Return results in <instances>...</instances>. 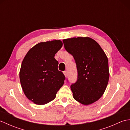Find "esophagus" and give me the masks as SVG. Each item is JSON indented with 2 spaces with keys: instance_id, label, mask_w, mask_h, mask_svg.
<instances>
[{
  "instance_id": "obj_1",
  "label": "esophagus",
  "mask_w": 130,
  "mask_h": 130,
  "mask_svg": "<svg viewBox=\"0 0 130 130\" xmlns=\"http://www.w3.org/2000/svg\"><path fill=\"white\" fill-rule=\"evenodd\" d=\"M63 74H64V75H65V76L66 77V78H67V76H68V72H67V71H63Z\"/></svg>"
}]
</instances>
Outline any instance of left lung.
I'll list each match as a JSON object with an SVG mask.
<instances>
[{"instance_id": "8db88e82", "label": "left lung", "mask_w": 130, "mask_h": 130, "mask_svg": "<svg viewBox=\"0 0 130 130\" xmlns=\"http://www.w3.org/2000/svg\"><path fill=\"white\" fill-rule=\"evenodd\" d=\"M64 47L73 55L78 79L70 88L75 100L84 105L97 101L103 95L109 80L108 60L100 45L90 37L63 40Z\"/></svg>"}]
</instances>
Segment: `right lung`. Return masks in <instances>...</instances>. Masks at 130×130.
<instances>
[{
    "mask_svg": "<svg viewBox=\"0 0 130 130\" xmlns=\"http://www.w3.org/2000/svg\"><path fill=\"white\" fill-rule=\"evenodd\" d=\"M60 40L40 42L27 52L22 63L19 79L27 98L34 103L43 105L56 97L65 79L58 70L56 52L62 47Z\"/></svg>",
    "mask_w": 130,
    "mask_h": 130,
    "instance_id": "right-lung-1",
    "label": "right lung"
}]
</instances>
